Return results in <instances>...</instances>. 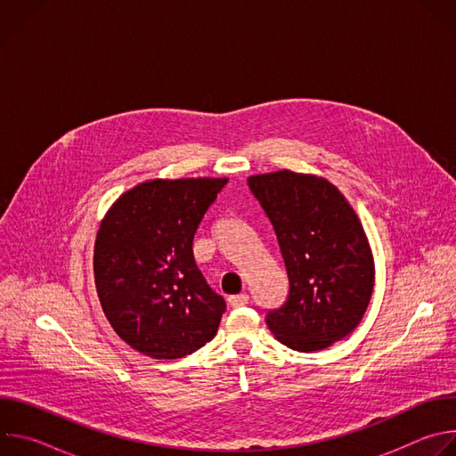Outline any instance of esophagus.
Listing matches in <instances>:
<instances>
[{
    "instance_id": "1",
    "label": "esophagus",
    "mask_w": 456,
    "mask_h": 456,
    "mask_svg": "<svg viewBox=\"0 0 456 456\" xmlns=\"http://www.w3.org/2000/svg\"><path fill=\"white\" fill-rule=\"evenodd\" d=\"M229 306L231 308H240V306H245L248 303V294H238V296H231L227 299Z\"/></svg>"
}]
</instances>
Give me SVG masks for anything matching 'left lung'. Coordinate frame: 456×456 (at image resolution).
Instances as JSON below:
<instances>
[{
  "mask_svg": "<svg viewBox=\"0 0 456 456\" xmlns=\"http://www.w3.org/2000/svg\"><path fill=\"white\" fill-rule=\"evenodd\" d=\"M248 187L271 220L289 276V296L267 312L280 343L317 352L361 322L373 290V257L364 229L329 180L276 171Z\"/></svg>",
  "mask_w": 456,
  "mask_h": 456,
  "instance_id": "8db88e82",
  "label": "left lung"
}]
</instances>
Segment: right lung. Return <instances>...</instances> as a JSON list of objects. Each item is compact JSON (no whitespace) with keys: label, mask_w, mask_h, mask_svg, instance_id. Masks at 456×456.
<instances>
[{"label":"right lung","mask_w":456,"mask_h":456,"mask_svg":"<svg viewBox=\"0 0 456 456\" xmlns=\"http://www.w3.org/2000/svg\"><path fill=\"white\" fill-rule=\"evenodd\" d=\"M227 178L151 180L104 216L94 274L102 310L122 341L153 359H180L218 330L225 301L206 281L192 238Z\"/></svg>","instance_id":"add662e5"}]
</instances>
